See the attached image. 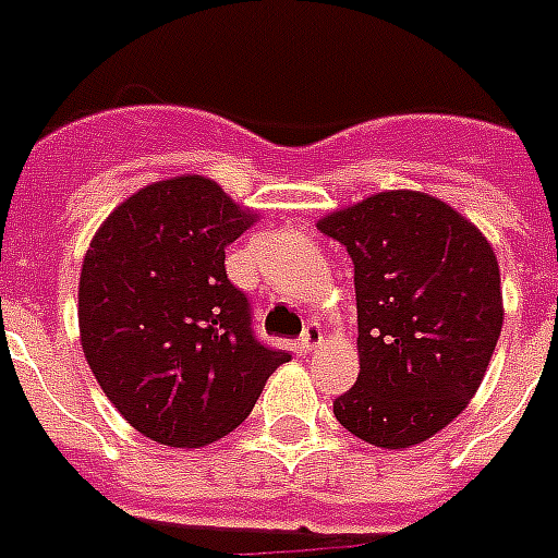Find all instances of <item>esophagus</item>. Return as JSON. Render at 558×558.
Here are the masks:
<instances>
[{
	"label": "esophagus",
	"mask_w": 558,
	"mask_h": 558,
	"mask_svg": "<svg viewBox=\"0 0 558 558\" xmlns=\"http://www.w3.org/2000/svg\"><path fill=\"white\" fill-rule=\"evenodd\" d=\"M320 341H324V332H320V326L318 324H310V326H306V329H303L301 341H298V350H301L303 355H306V352L318 350Z\"/></svg>",
	"instance_id": "1"
}]
</instances>
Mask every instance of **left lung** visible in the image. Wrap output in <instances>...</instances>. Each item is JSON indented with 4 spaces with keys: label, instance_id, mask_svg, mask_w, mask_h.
<instances>
[{
    "label": "left lung",
    "instance_id": "left-lung-1",
    "mask_svg": "<svg viewBox=\"0 0 558 558\" xmlns=\"http://www.w3.org/2000/svg\"><path fill=\"white\" fill-rule=\"evenodd\" d=\"M355 264V387L335 418L375 447L433 438L475 396L501 335V275L470 220L421 192H381L318 223Z\"/></svg>",
    "mask_w": 558,
    "mask_h": 558
}]
</instances>
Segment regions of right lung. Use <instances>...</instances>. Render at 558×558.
Masks as SVG:
<instances>
[{
    "instance_id": "right-lung-1",
    "label": "right lung",
    "mask_w": 558,
    "mask_h": 558,
    "mask_svg": "<svg viewBox=\"0 0 558 558\" xmlns=\"http://www.w3.org/2000/svg\"><path fill=\"white\" fill-rule=\"evenodd\" d=\"M255 215L201 174L160 180L108 215L80 275L88 366L131 427L166 447L229 436L289 352L257 341L226 246Z\"/></svg>"
}]
</instances>
